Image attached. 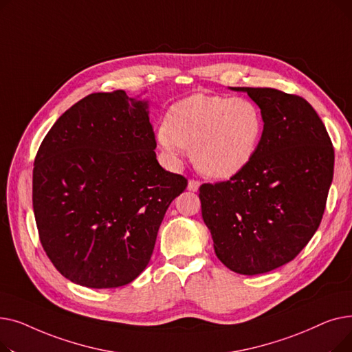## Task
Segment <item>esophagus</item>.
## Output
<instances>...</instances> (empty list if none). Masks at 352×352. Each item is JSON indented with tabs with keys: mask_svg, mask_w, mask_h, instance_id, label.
<instances>
[{
	"mask_svg": "<svg viewBox=\"0 0 352 352\" xmlns=\"http://www.w3.org/2000/svg\"><path fill=\"white\" fill-rule=\"evenodd\" d=\"M199 186H201V182L198 179H190L188 181V190L190 191H198Z\"/></svg>",
	"mask_w": 352,
	"mask_h": 352,
	"instance_id": "34e87169",
	"label": "esophagus"
}]
</instances>
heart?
I'll return each mask as SVG.
<instances>
[{
	"mask_svg": "<svg viewBox=\"0 0 352 352\" xmlns=\"http://www.w3.org/2000/svg\"><path fill=\"white\" fill-rule=\"evenodd\" d=\"M263 131L261 109L251 100L194 94L171 105L157 141L171 157L192 146L201 173L230 178L250 164Z\"/></svg>",
	"mask_w": 352,
	"mask_h": 352,
	"instance_id": "b5f03b06",
	"label": "heart"
}]
</instances>
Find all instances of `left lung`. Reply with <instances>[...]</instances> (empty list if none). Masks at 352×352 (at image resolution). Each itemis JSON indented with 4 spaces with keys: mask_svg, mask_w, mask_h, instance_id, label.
<instances>
[{
    "mask_svg": "<svg viewBox=\"0 0 352 352\" xmlns=\"http://www.w3.org/2000/svg\"><path fill=\"white\" fill-rule=\"evenodd\" d=\"M261 108L264 131L243 171L202 184V218L219 261L255 275L297 256L318 230L334 175V146L308 101L274 88L232 87Z\"/></svg>",
    "mask_w": 352,
    "mask_h": 352,
    "instance_id": "1",
    "label": "left lung"
}]
</instances>
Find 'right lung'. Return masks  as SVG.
Masks as SVG:
<instances>
[{"label": "right lung", "instance_id": "1", "mask_svg": "<svg viewBox=\"0 0 352 352\" xmlns=\"http://www.w3.org/2000/svg\"><path fill=\"white\" fill-rule=\"evenodd\" d=\"M146 101L94 92L57 120L35 155L32 207L41 245L67 280L89 288L134 281L187 178L157 161Z\"/></svg>", "mask_w": 352, "mask_h": 352}]
</instances>
